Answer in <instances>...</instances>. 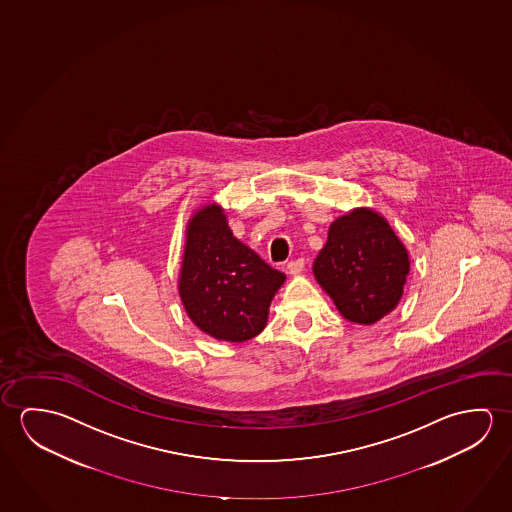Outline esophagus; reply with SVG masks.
I'll return each instance as SVG.
<instances>
[{
  "instance_id": "obj_1",
  "label": "esophagus",
  "mask_w": 512,
  "mask_h": 512,
  "mask_svg": "<svg viewBox=\"0 0 512 512\" xmlns=\"http://www.w3.org/2000/svg\"><path fill=\"white\" fill-rule=\"evenodd\" d=\"M286 270H288L290 276H299L302 270H304V260L290 261V263L286 265Z\"/></svg>"
}]
</instances>
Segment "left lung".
Listing matches in <instances>:
<instances>
[{"label": "left lung", "mask_w": 512, "mask_h": 512, "mask_svg": "<svg viewBox=\"0 0 512 512\" xmlns=\"http://www.w3.org/2000/svg\"><path fill=\"white\" fill-rule=\"evenodd\" d=\"M411 260L390 222L372 208L334 220L313 274L341 317L372 325L397 308Z\"/></svg>", "instance_id": "8db88e82"}]
</instances>
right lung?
Masks as SVG:
<instances>
[{"mask_svg":"<svg viewBox=\"0 0 512 512\" xmlns=\"http://www.w3.org/2000/svg\"><path fill=\"white\" fill-rule=\"evenodd\" d=\"M284 279L233 236L220 204L210 201L192 213L178 290L188 318L203 333L231 343L258 336Z\"/></svg>","mask_w":512,"mask_h":512,"instance_id":"1","label":"right lung"}]
</instances>
